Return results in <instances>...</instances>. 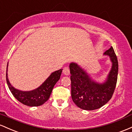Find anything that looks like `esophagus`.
Instances as JSON below:
<instances>
[{"label":"esophagus","instance_id":"obj_1","mask_svg":"<svg viewBox=\"0 0 132 132\" xmlns=\"http://www.w3.org/2000/svg\"><path fill=\"white\" fill-rule=\"evenodd\" d=\"M63 73L65 75H69L70 74V70L68 67H65L63 70Z\"/></svg>","mask_w":132,"mask_h":132}]
</instances>
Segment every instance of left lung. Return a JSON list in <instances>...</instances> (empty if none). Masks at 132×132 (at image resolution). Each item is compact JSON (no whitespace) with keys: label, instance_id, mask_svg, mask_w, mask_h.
<instances>
[{"label":"left lung","instance_id":"left-lung-1","mask_svg":"<svg viewBox=\"0 0 132 132\" xmlns=\"http://www.w3.org/2000/svg\"><path fill=\"white\" fill-rule=\"evenodd\" d=\"M109 56L112 68L102 83L95 81L87 71L75 62L70 63L71 95L73 102L83 110H94L105 105L112 98L117 81L118 64L113 47L103 54Z\"/></svg>","mask_w":132,"mask_h":132}]
</instances>
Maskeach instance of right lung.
<instances>
[{
  "label": "right lung",
  "instance_id": "obj_1",
  "mask_svg": "<svg viewBox=\"0 0 132 132\" xmlns=\"http://www.w3.org/2000/svg\"><path fill=\"white\" fill-rule=\"evenodd\" d=\"M7 69H8V63L7 66L6 80L10 92L15 98L19 100L20 103L29 106L42 105L48 100L54 85L60 79L62 72V69H60L52 72L42 85L35 89L30 91H22L14 88L10 84L8 78Z\"/></svg>",
  "mask_w": 132,
  "mask_h": 132
}]
</instances>
